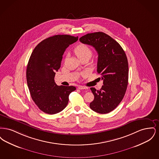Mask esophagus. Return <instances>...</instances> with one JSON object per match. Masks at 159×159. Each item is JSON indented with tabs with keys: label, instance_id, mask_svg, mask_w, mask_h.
Wrapping results in <instances>:
<instances>
[{
	"label": "esophagus",
	"instance_id": "1",
	"mask_svg": "<svg viewBox=\"0 0 159 159\" xmlns=\"http://www.w3.org/2000/svg\"><path fill=\"white\" fill-rule=\"evenodd\" d=\"M78 89H88V88H87L86 86H78Z\"/></svg>",
	"mask_w": 159,
	"mask_h": 159
}]
</instances>
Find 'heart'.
<instances>
[{
    "label": "heart",
    "mask_w": 159,
    "mask_h": 159,
    "mask_svg": "<svg viewBox=\"0 0 159 159\" xmlns=\"http://www.w3.org/2000/svg\"><path fill=\"white\" fill-rule=\"evenodd\" d=\"M74 52L79 59H80L84 57H89L91 58L92 54L91 49L88 46L84 44H80L77 46Z\"/></svg>",
    "instance_id": "heart-1"
}]
</instances>
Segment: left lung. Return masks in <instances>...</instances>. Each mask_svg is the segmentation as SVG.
<instances>
[{
  "instance_id": "8db88e82",
  "label": "left lung",
  "mask_w": 159,
  "mask_h": 159,
  "mask_svg": "<svg viewBox=\"0 0 159 159\" xmlns=\"http://www.w3.org/2000/svg\"><path fill=\"white\" fill-rule=\"evenodd\" d=\"M79 40L97 51V72L103 80L100 90L91 88L94 99L90 108L98 113H108L120 103L127 89L129 68L126 53L118 42L103 32L88 33Z\"/></svg>"
}]
</instances>
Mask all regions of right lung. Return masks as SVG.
<instances>
[{"label":"right lung","instance_id":"right-lung-1","mask_svg":"<svg viewBox=\"0 0 159 159\" xmlns=\"http://www.w3.org/2000/svg\"><path fill=\"white\" fill-rule=\"evenodd\" d=\"M78 37L58 34L47 38L35 47L27 67L26 78L31 98L39 108L49 114L58 113L68 104L73 86H58L54 80L62 55Z\"/></svg>","mask_w":159,"mask_h":159}]
</instances>
